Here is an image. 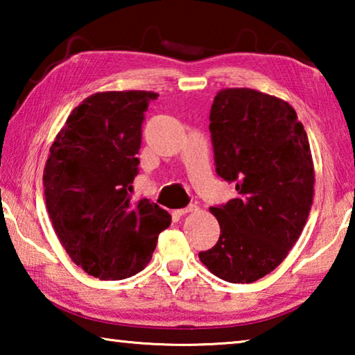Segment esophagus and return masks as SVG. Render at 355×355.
<instances>
[{"mask_svg":"<svg viewBox=\"0 0 355 355\" xmlns=\"http://www.w3.org/2000/svg\"><path fill=\"white\" fill-rule=\"evenodd\" d=\"M194 211H197V207H196V205H189V207H186V208L177 209L175 214H178V216H184V214H188V213H194Z\"/></svg>","mask_w":355,"mask_h":355,"instance_id":"1","label":"esophagus"}]
</instances>
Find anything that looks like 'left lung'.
<instances>
[{
  "instance_id": "obj_1",
  "label": "left lung",
  "mask_w": 355,
  "mask_h": 355,
  "mask_svg": "<svg viewBox=\"0 0 355 355\" xmlns=\"http://www.w3.org/2000/svg\"><path fill=\"white\" fill-rule=\"evenodd\" d=\"M216 172L238 197L211 207L220 225L200 261L230 284L274 271L300 236L313 202L315 169L304 125L290 103L248 87L222 89L209 112Z\"/></svg>"
}]
</instances>
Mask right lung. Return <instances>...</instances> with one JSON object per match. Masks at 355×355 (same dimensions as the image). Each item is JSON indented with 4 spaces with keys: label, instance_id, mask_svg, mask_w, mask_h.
<instances>
[{
    "label": "right lung",
    "instance_id": "1",
    "mask_svg": "<svg viewBox=\"0 0 355 355\" xmlns=\"http://www.w3.org/2000/svg\"><path fill=\"white\" fill-rule=\"evenodd\" d=\"M158 94L97 92L59 131L45 163V203L71 261L100 280H122L152 260L171 214L148 199L131 202L144 112Z\"/></svg>",
    "mask_w": 355,
    "mask_h": 355
}]
</instances>
